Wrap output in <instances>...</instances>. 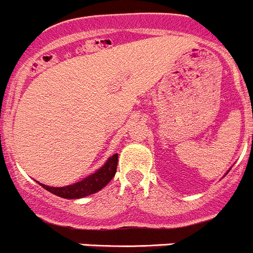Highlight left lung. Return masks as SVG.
Here are the masks:
<instances>
[{
    "label": "left lung",
    "instance_id": "obj_1",
    "mask_svg": "<svg viewBox=\"0 0 253 253\" xmlns=\"http://www.w3.org/2000/svg\"><path fill=\"white\" fill-rule=\"evenodd\" d=\"M226 174H228V172H226Z\"/></svg>",
    "mask_w": 253,
    "mask_h": 253
}]
</instances>
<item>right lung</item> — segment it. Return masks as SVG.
<instances>
[{
	"label": "right lung",
	"instance_id": "1",
	"mask_svg": "<svg viewBox=\"0 0 253 253\" xmlns=\"http://www.w3.org/2000/svg\"><path fill=\"white\" fill-rule=\"evenodd\" d=\"M116 168H118V153L112 155L101 169H98L93 174H90L89 176H87L81 182L66 185V187H48V185H44L42 183H40V184L43 188L56 194V196H59V197L69 198V200L83 198L101 191L103 187L109 184L110 180L115 176Z\"/></svg>",
	"mask_w": 253,
	"mask_h": 253
}]
</instances>
